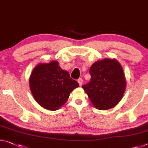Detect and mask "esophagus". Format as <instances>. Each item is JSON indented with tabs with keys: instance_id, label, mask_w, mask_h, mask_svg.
I'll return each instance as SVG.
<instances>
[{
	"instance_id": "obj_1",
	"label": "esophagus",
	"mask_w": 148,
	"mask_h": 148,
	"mask_svg": "<svg viewBox=\"0 0 148 148\" xmlns=\"http://www.w3.org/2000/svg\"><path fill=\"white\" fill-rule=\"evenodd\" d=\"M78 82L79 84V86H82V84H83V79H82V78H79L78 79Z\"/></svg>"
}]
</instances>
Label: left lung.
I'll list each match as a JSON object with an SVG mask.
<instances>
[{"instance_id": "obj_1", "label": "left lung", "mask_w": 148, "mask_h": 148, "mask_svg": "<svg viewBox=\"0 0 148 148\" xmlns=\"http://www.w3.org/2000/svg\"><path fill=\"white\" fill-rule=\"evenodd\" d=\"M91 79L82 88L95 108L111 109L123 97L126 82L121 65L116 59L105 58L91 65Z\"/></svg>"}]
</instances>
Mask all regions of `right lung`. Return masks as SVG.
<instances>
[{"instance_id":"right-lung-1","label":"right lung","mask_w":148,"mask_h":148,"mask_svg":"<svg viewBox=\"0 0 148 148\" xmlns=\"http://www.w3.org/2000/svg\"><path fill=\"white\" fill-rule=\"evenodd\" d=\"M79 84L57 61L37 65L29 77V88L37 103L51 111L61 107Z\"/></svg>"}]
</instances>
